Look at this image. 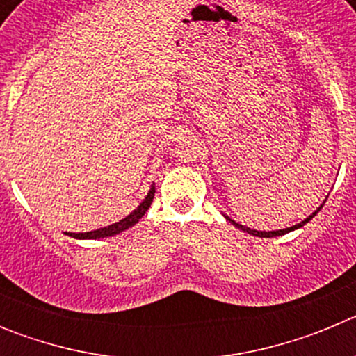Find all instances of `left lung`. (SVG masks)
Listing matches in <instances>:
<instances>
[{"label": "left lung", "instance_id": "1", "mask_svg": "<svg viewBox=\"0 0 356 356\" xmlns=\"http://www.w3.org/2000/svg\"><path fill=\"white\" fill-rule=\"evenodd\" d=\"M325 201H326V200H325ZM325 201H323V205H325ZM323 205H319V209H317L316 212H312V213H310V216H308L307 219H303V221H301V222H298V225L291 226V228H284V229H275V232H259V229H251V228H248V226H242V225H238V222H235L234 219H229L228 216H225V217H226V221H229V222H232V225H234V226H237V228H238V229H242V232H248V234L254 235V237H280V235H285V234H289V232H294V229H298V228H301V226H305V225H307V222L310 221V219H312V217L316 216V213L319 212L321 209H323Z\"/></svg>", "mask_w": 356, "mask_h": 356}]
</instances>
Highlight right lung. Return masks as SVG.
I'll use <instances>...</instances> for the list:
<instances>
[{
  "mask_svg": "<svg viewBox=\"0 0 356 356\" xmlns=\"http://www.w3.org/2000/svg\"><path fill=\"white\" fill-rule=\"evenodd\" d=\"M153 197H155V184L151 185V188L147 191V194H146V197L143 200V203H140V205L137 207L134 212L128 213L124 219H121V221L114 222V225L105 226V228H97V229H92V232H85V234H67V232H65V234L72 238H105V237H112V235L122 234L124 229L131 228V226L139 222L140 217H143L144 213L147 212V209L151 207V201H153Z\"/></svg>",
  "mask_w": 356,
  "mask_h": 356,
  "instance_id": "add662e5",
  "label": "right lung"
}]
</instances>
